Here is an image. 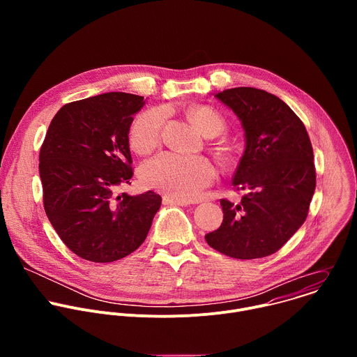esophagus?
Here are the masks:
<instances>
[{
	"mask_svg": "<svg viewBox=\"0 0 357 357\" xmlns=\"http://www.w3.org/2000/svg\"><path fill=\"white\" fill-rule=\"evenodd\" d=\"M164 203H165V205H174V206H188V205H190L189 200L178 199L172 195H165L164 196Z\"/></svg>",
	"mask_w": 357,
	"mask_h": 357,
	"instance_id": "esophagus-1",
	"label": "esophagus"
}]
</instances>
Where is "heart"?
Segmentation results:
<instances>
[{"label": "heart", "instance_id": "1", "mask_svg": "<svg viewBox=\"0 0 357 357\" xmlns=\"http://www.w3.org/2000/svg\"><path fill=\"white\" fill-rule=\"evenodd\" d=\"M188 116L206 137H218L225 130V120L206 106L192 107ZM164 121L165 113L161 109L141 113L130 128L131 148L138 154H148L155 149L161 141ZM222 155L229 157V152L223 151ZM215 175V167L209 160L176 154H162L141 168L144 185L183 200L195 199L203 188L213 182Z\"/></svg>", "mask_w": 357, "mask_h": 357}]
</instances>
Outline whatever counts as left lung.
I'll return each mask as SVG.
<instances>
[{
  "label": "left lung",
  "mask_w": 357,
  "mask_h": 357,
  "mask_svg": "<svg viewBox=\"0 0 357 357\" xmlns=\"http://www.w3.org/2000/svg\"><path fill=\"white\" fill-rule=\"evenodd\" d=\"M215 97L233 110L245 148L233 176L238 205L222 199L223 222L208 244L238 260L267 257L303 225L317 174L307 128L284 101L260 89L234 87Z\"/></svg>",
  "instance_id": "8db88e82"
}]
</instances>
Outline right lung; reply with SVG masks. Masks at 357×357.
Segmentation results:
<instances>
[{
  "label": "right lung",
  "mask_w": 357,
  "mask_h": 357,
  "mask_svg": "<svg viewBox=\"0 0 357 357\" xmlns=\"http://www.w3.org/2000/svg\"><path fill=\"white\" fill-rule=\"evenodd\" d=\"M144 97L110 91L65 105L39 152L43 208L76 256L112 263L145 240L161 196L119 193L132 178L128 132Z\"/></svg>",
  "instance_id": "right-lung-1"
}]
</instances>
